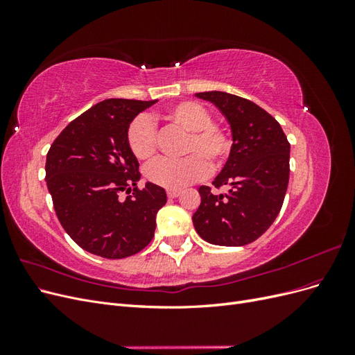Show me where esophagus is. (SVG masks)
<instances>
[{
  "mask_svg": "<svg viewBox=\"0 0 355 355\" xmlns=\"http://www.w3.org/2000/svg\"><path fill=\"white\" fill-rule=\"evenodd\" d=\"M179 196V189H167V197L168 198H176Z\"/></svg>",
  "mask_w": 355,
  "mask_h": 355,
  "instance_id": "obj_1",
  "label": "esophagus"
}]
</instances>
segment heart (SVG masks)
Segmentation results:
<instances>
[{
  "instance_id": "b5f03b06",
  "label": "heart",
  "mask_w": 355,
  "mask_h": 355,
  "mask_svg": "<svg viewBox=\"0 0 355 355\" xmlns=\"http://www.w3.org/2000/svg\"><path fill=\"white\" fill-rule=\"evenodd\" d=\"M164 120L188 132L184 144L187 157L182 159H157L145 168V175L153 184L180 189L191 182L201 179L210 168L219 167L228 158L232 139L230 132L218 123H211V114L202 105L185 101L168 106ZM127 142L139 159H151L157 153V128L146 115H139L128 125Z\"/></svg>"
}]
</instances>
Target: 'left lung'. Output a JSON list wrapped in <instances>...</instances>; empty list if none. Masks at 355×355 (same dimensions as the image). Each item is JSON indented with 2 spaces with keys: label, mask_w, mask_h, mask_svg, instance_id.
I'll return each mask as SVG.
<instances>
[{
  "label": "left lung",
  "mask_w": 355,
  "mask_h": 355,
  "mask_svg": "<svg viewBox=\"0 0 355 355\" xmlns=\"http://www.w3.org/2000/svg\"><path fill=\"white\" fill-rule=\"evenodd\" d=\"M211 102L231 125L232 148L213 194L200 187L201 202L192 214L202 240L216 245H245L271 227L282 210L288 185L290 144L272 115L249 99L225 92L197 93Z\"/></svg>",
  "instance_id": "1"
}]
</instances>
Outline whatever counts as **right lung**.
I'll return each instance as SVG.
<instances>
[{
	"mask_svg": "<svg viewBox=\"0 0 355 355\" xmlns=\"http://www.w3.org/2000/svg\"><path fill=\"white\" fill-rule=\"evenodd\" d=\"M157 101L106 99L75 118L50 146L46 182L58 219L85 252L106 259L136 254L151 243L164 188L141 179L127 142L135 116ZM132 196L125 200L121 194Z\"/></svg>",
	"mask_w": 355,
	"mask_h": 355,
	"instance_id": "add662e5",
	"label": "right lung"
}]
</instances>
